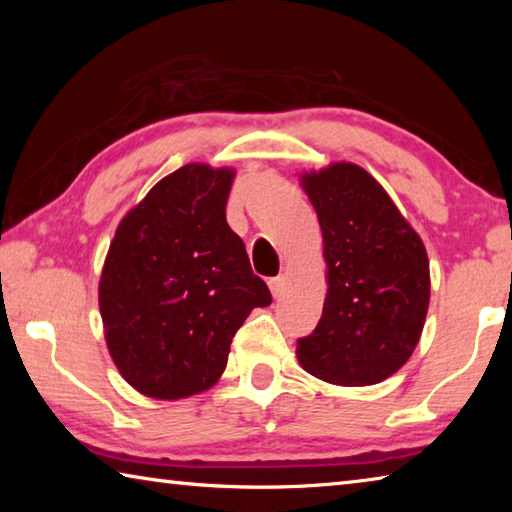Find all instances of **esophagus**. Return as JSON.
Instances as JSON below:
<instances>
[{"mask_svg": "<svg viewBox=\"0 0 512 512\" xmlns=\"http://www.w3.org/2000/svg\"><path fill=\"white\" fill-rule=\"evenodd\" d=\"M268 287H271V293L273 298H282L284 289H287V280H284V275H277V277H271L268 280Z\"/></svg>", "mask_w": 512, "mask_h": 512, "instance_id": "esophagus-1", "label": "esophagus"}]
</instances>
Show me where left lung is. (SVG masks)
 <instances>
[{"label":"left lung","mask_w":512,"mask_h":512,"mask_svg":"<svg viewBox=\"0 0 512 512\" xmlns=\"http://www.w3.org/2000/svg\"><path fill=\"white\" fill-rule=\"evenodd\" d=\"M323 230V316L298 339V361L341 386H370L400 370L429 309L422 239L366 169L352 162L300 176Z\"/></svg>","instance_id":"left-lung-1"}]
</instances>
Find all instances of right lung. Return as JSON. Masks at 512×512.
<instances>
[{"instance_id":"obj_1","label":"right lung","mask_w":512,"mask_h":512,"mask_svg":"<svg viewBox=\"0 0 512 512\" xmlns=\"http://www.w3.org/2000/svg\"><path fill=\"white\" fill-rule=\"evenodd\" d=\"M232 178V169L185 164L121 219L110 244L99 282L106 343L146 397L207 391L250 311L271 305L225 221Z\"/></svg>"}]
</instances>
